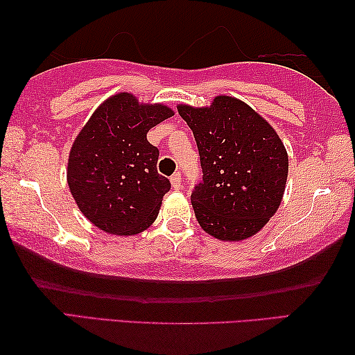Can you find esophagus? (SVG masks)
Returning a JSON list of instances; mask_svg holds the SVG:
<instances>
[{"mask_svg": "<svg viewBox=\"0 0 355 355\" xmlns=\"http://www.w3.org/2000/svg\"><path fill=\"white\" fill-rule=\"evenodd\" d=\"M170 181H171V185H173V189L174 190H179V189H181V173H174L173 174V176H171V179H170Z\"/></svg>", "mask_w": 355, "mask_h": 355, "instance_id": "34e87169", "label": "esophagus"}]
</instances>
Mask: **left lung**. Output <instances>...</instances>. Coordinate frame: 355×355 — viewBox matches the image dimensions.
Returning a JSON list of instances; mask_svg holds the SVG:
<instances>
[{
  "label": "left lung",
  "instance_id": "left-lung-1",
  "mask_svg": "<svg viewBox=\"0 0 355 355\" xmlns=\"http://www.w3.org/2000/svg\"><path fill=\"white\" fill-rule=\"evenodd\" d=\"M193 132L202 182L191 193L195 217L218 241L239 242L264 228L280 207L288 179V153L259 113L231 96L209 107L179 103Z\"/></svg>",
  "mask_w": 355,
  "mask_h": 355
}]
</instances>
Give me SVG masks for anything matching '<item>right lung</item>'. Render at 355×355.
I'll use <instances>...</instances> for the list:
<instances>
[{
    "instance_id": "add662e5",
    "label": "right lung",
    "mask_w": 355,
    "mask_h": 355,
    "mask_svg": "<svg viewBox=\"0 0 355 355\" xmlns=\"http://www.w3.org/2000/svg\"><path fill=\"white\" fill-rule=\"evenodd\" d=\"M173 114L164 103L119 92L96 108L73 139L67 184L81 214L98 230L133 236L154 223L171 184L157 173L159 149L146 135Z\"/></svg>"
}]
</instances>
